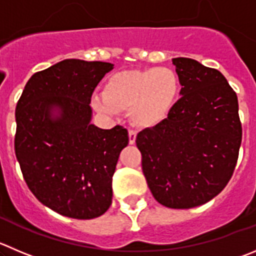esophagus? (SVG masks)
Segmentation results:
<instances>
[{
  "mask_svg": "<svg viewBox=\"0 0 256 256\" xmlns=\"http://www.w3.org/2000/svg\"><path fill=\"white\" fill-rule=\"evenodd\" d=\"M135 140H136V131L128 130V142L132 145L135 144Z\"/></svg>",
  "mask_w": 256,
  "mask_h": 256,
  "instance_id": "esophagus-1",
  "label": "esophagus"
}]
</instances>
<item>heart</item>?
Instances as JSON below:
<instances>
[{
  "label": "heart",
  "instance_id": "1",
  "mask_svg": "<svg viewBox=\"0 0 256 256\" xmlns=\"http://www.w3.org/2000/svg\"><path fill=\"white\" fill-rule=\"evenodd\" d=\"M179 78L170 68H149L112 74L106 80L104 94H94L93 107L114 116L128 110L135 125L152 128L166 118L179 96Z\"/></svg>",
  "mask_w": 256,
  "mask_h": 256
}]
</instances>
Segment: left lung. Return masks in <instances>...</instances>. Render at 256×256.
Instances as JSON below:
<instances>
[{
	"mask_svg": "<svg viewBox=\"0 0 256 256\" xmlns=\"http://www.w3.org/2000/svg\"><path fill=\"white\" fill-rule=\"evenodd\" d=\"M182 97L162 122L136 136L155 200L192 208L216 197L232 176L242 139L238 102L224 74L174 58Z\"/></svg>",
	"mask_w": 256,
	"mask_h": 256,
	"instance_id": "left-lung-1",
	"label": "left lung"
}]
</instances>
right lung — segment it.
Listing matches in <instances>:
<instances>
[{"label": "right lung", "mask_w": 256, "mask_h": 256, "mask_svg": "<svg viewBox=\"0 0 256 256\" xmlns=\"http://www.w3.org/2000/svg\"><path fill=\"white\" fill-rule=\"evenodd\" d=\"M106 62L66 59L32 74L16 104L15 154L28 190L63 216L90 220L112 204V176L126 128L90 124V97Z\"/></svg>", "instance_id": "obj_1"}]
</instances>
